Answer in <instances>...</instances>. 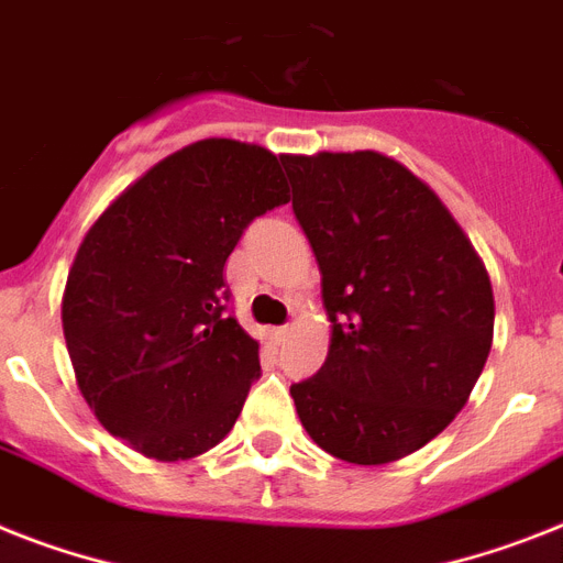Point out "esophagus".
Here are the masks:
<instances>
[{"label":"esophagus","mask_w":563,"mask_h":563,"mask_svg":"<svg viewBox=\"0 0 563 563\" xmlns=\"http://www.w3.org/2000/svg\"><path fill=\"white\" fill-rule=\"evenodd\" d=\"M287 336H290V328H273L271 331V339L276 342V345H282Z\"/></svg>","instance_id":"34e87169"}]
</instances>
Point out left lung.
<instances>
[{"instance_id":"obj_1","label":"left lung","mask_w":563,"mask_h":563,"mask_svg":"<svg viewBox=\"0 0 563 563\" xmlns=\"http://www.w3.org/2000/svg\"><path fill=\"white\" fill-rule=\"evenodd\" d=\"M322 273L331 345L290 385L319 449L383 466L466 406L495 331L486 264L434 189L379 152L282 155Z\"/></svg>"}]
</instances>
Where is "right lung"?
I'll list each match as a JSON object with an SVG mask.
<instances>
[{"mask_svg":"<svg viewBox=\"0 0 563 563\" xmlns=\"http://www.w3.org/2000/svg\"><path fill=\"white\" fill-rule=\"evenodd\" d=\"M290 201L278 157L207 137L164 157L86 232L63 292L77 388L109 434L161 463L209 452L258 376L224 313V264L253 218Z\"/></svg>","mask_w":563,"mask_h":563,"instance_id":"obj_1","label":"right lung"}]
</instances>
